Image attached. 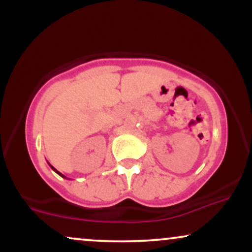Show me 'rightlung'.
<instances>
[{"instance_id":"right-lung-1","label":"right lung","mask_w":252,"mask_h":252,"mask_svg":"<svg viewBox=\"0 0 252 252\" xmlns=\"http://www.w3.org/2000/svg\"><path fill=\"white\" fill-rule=\"evenodd\" d=\"M48 164H50V163H48ZM50 166H51V164H50ZM51 168H52V169H53V170H54V172H56L58 175H60V176H62V178H63V179H67V178H66V176H65V175H63V174H62V173H60V172H59V170H57L56 168H54V167H53V166H51Z\"/></svg>"}]
</instances>
